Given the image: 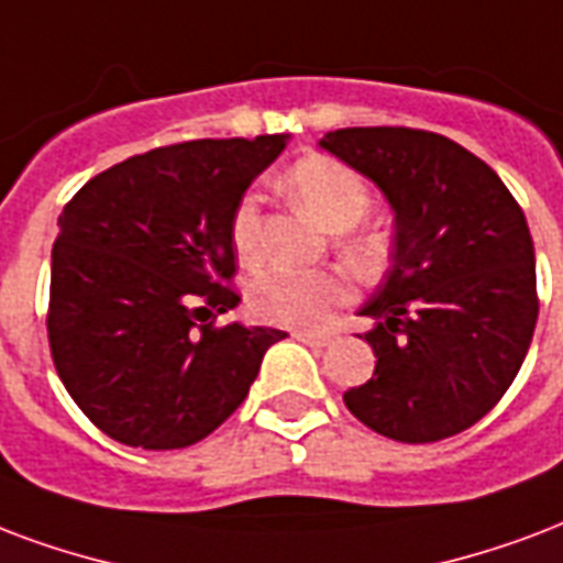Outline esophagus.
I'll return each instance as SVG.
<instances>
[{
	"label": "esophagus",
	"instance_id": "esophagus-1",
	"mask_svg": "<svg viewBox=\"0 0 563 563\" xmlns=\"http://www.w3.org/2000/svg\"><path fill=\"white\" fill-rule=\"evenodd\" d=\"M291 336L298 339V342H303V345H310V349H324V345H330L333 342V333H310V330H295Z\"/></svg>",
	"mask_w": 563,
	"mask_h": 563
}]
</instances>
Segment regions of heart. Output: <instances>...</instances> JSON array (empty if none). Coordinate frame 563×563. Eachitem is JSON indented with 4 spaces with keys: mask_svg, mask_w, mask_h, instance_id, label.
Here are the masks:
<instances>
[{
    "mask_svg": "<svg viewBox=\"0 0 563 563\" xmlns=\"http://www.w3.org/2000/svg\"><path fill=\"white\" fill-rule=\"evenodd\" d=\"M283 188L289 197L312 214V221L330 233H342L357 224L368 209L366 183L330 156H307L295 162L283 177ZM230 239L242 263H253L260 256V212L253 197H244L235 206ZM345 253L357 265H372L380 253V242L372 233L351 235ZM349 280L339 272H291V268H272L256 274L247 289L253 312L274 324L286 328H319L328 321L333 307L349 298Z\"/></svg>",
    "mask_w": 563,
    "mask_h": 563,
    "instance_id": "heart-1",
    "label": "heart"
}]
</instances>
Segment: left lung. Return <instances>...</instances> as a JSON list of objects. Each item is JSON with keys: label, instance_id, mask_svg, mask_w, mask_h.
<instances>
[{"label": "left lung", "instance_id": "left-lung-1", "mask_svg": "<svg viewBox=\"0 0 563 563\" xmlns=\"http://www.w3.org/2000/svg\"><path fill=\"white\" fill-rule=\"evenodd\" d=\"M393 209L389 272L360 307L375 375L345 407L398 443H437L496 407L538 321L534 244L490 165L445 135L351 126L319 141Z\"/></svg>", "mask_w": 563, "mask_h": 563}]
</instances>
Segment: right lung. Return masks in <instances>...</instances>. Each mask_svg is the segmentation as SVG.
<instances>
[{
  "label": "right lung",
  "instance_id": "obj_1",
  "mask_svg": "<svg viewBox=\"0 0 563 563\" xmlns=\"http://www.w3.org/2000/svg\"><path fill=\"white\" fill-rule=\"evenodd\" d=\"M289 135L203 139L102 170L58 218L49 349L102 434L132 449H186L247 398L286 333L230 321L235 206Z\"/></svg>",
  "mask_w": 563,
  "mask_h": 563
}]
</instances>
